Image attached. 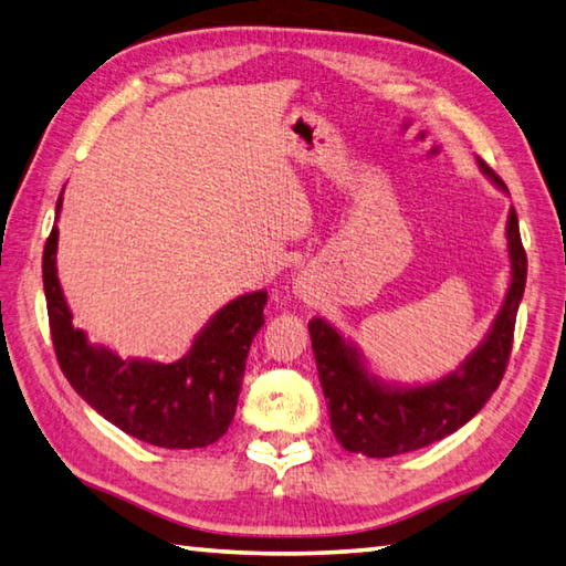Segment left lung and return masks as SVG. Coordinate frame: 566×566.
Here are the masks:
<instances>
[{
  "label": "left lung",
  "instance_id": "8db88e82",
  "mask_svg": "<svg viewBox=\"0 0 566 566\" xmlns=\"http://www.w3.org/2000/svg\"><path fill=\"white\" fill-rule=\"evenodd\" d=\"M481 170L505 190L489 164ZM511 287L486 342L469 356L459 371L418 388H386L368 378L359 356L325 319H310V337L317 361L322 394L329 400V422L337 442L364 457H396L428 447L457 432L486 406L509 368L515 315L525 293L527 256L517 227V214H509Z\"/></svg>",
  "mask_w": 566,
  "mask_h": 566
}]
</instances>
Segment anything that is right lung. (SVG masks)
Here are the masks:
<instances>
[{
  "instance_id": "right-lung-1",
  "label": "right lung",
  "mask_w": 566,
  "mask_h": 566,
  "mask_svg": "<svg viewBox=\"0 0 566 566\" xmlns=\"http://www.w3.org/2000/svg\"><path fill=\"white\" fill-rule=\"evenodd\" d=\"M55 249L57 227L43 249V291L55 359L75 394L119 430L154 447L198 449L217 442L234 420L247 354L263 325L269 293L241 295L219 310L176 364L124 361L92 347L73 325L55 275Z\"/></svg>"
}]
</instances>
